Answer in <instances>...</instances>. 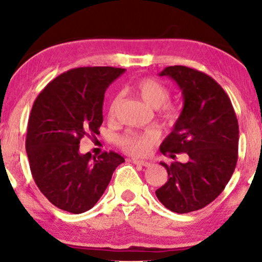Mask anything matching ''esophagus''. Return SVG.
<instances>
[{
	"mask_svg": "<svg viewBox=\"0 0 262 262\" xmlns=\"http://www.w3.org/2000/svg\"><path fill=\"white\" fill-rule=\"evenodd\" d=\"M132 161V163H135V164H138V166H149L150 164V162H148V161H145V160H138V159H132L131 160Z\"/></svg>",
	"mask_w": 262,
	"mask_h": 262,
	"instance_id": "esophagus-1",
	"label": "esophagus"
}]
</instances>
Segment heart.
<instances>
[{
	"label": "heart",
	"instance_id": "1",
	"mask_svg": "<svg viewBox=\"0 0 262 262\" xmlns=\"http://www.w3.org/2000/svg\"><path fill=\"white\" fill-rule=\"evenodd\" d=\"M136 92L139 98L143 100L149 107L152 108H161L167 103L170 98V92L166 85L161 83L155 78H142L135 85ZM120 103V96H116L111 102L108 110L110 119L116 118L118 107ZM163 117L166 119H173L175 117V111L173 107L164 106L163 107ZM160 136L156 131H146L143 134L137 132H126L119 137V145L125 151L134 154V155H146L152 146L159 141Z\"/></svg>",
	"mask_w": 262,
	"mask_h": 262
}]
</instances>
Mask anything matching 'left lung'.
<instances>
[{"label":"left lung","mask_w":262,"mask_h":262,"mask_svg":"<svg viewBox=\"0 0 262 262\" xmlns=\"http://www.w3.org/2000/svg\"><path fill=\"white\" fill-rule=\"evenodd\" d=\"M160 76L177 82L184 107L161 152L187 154L188 162H161L168 180L156 196L168 210L187 213L203 209L223 192L234 173L238 151V123L223 88L192 68L167 67Z\"/></svg>","instance_id":"left-lung-1"}]
</instances>
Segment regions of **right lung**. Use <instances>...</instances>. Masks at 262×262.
Segmentation results:
<instances>
[{
    "instance_id": "right-lung-1",
    "label": "right lung",
    "mask_w": 262,
    "mask_h": 262,
    "mask_svg": "<svg viewBox=\"0 0 262 262\" xmlns=\"http://www.w3.org/2000/svg\"><path fill=\"white\" fill-rule=\"evenodd\" d=\"M124 71L76 68L52 80L35 99L26 136L30 168L40 192L60 210H91L125 162L113 151L98 157L80 152L81 138L99 134L106 89Z\"/></svg>"
}]
</instances>
